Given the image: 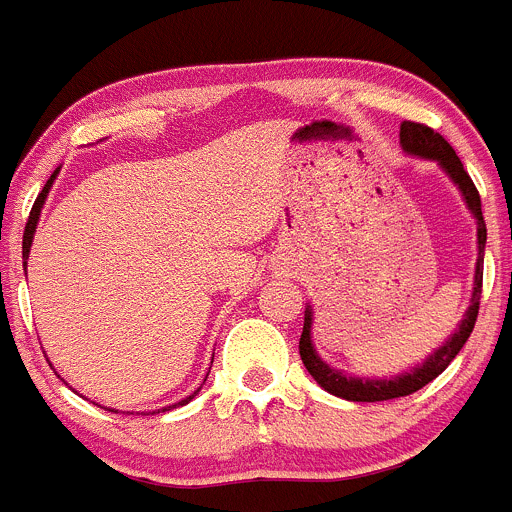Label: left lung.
I'll use <instances>...</instances> for the list:
<instances>
[{
	"instance_id": "left-lung-1",
	"label": "left lung",
	"mask_w": 512,
	"mask_h": 512,
	"mask_svg": "<svg viewBox=\"0 0 512 512\" xmlns=\"http://www.w3.org/2000/svg\"><path fill=\"white\" fill-rule=\"evenodd\" d=\"M400 145L408 155H418L423 160H435L445 172H448L450 180L458 185V190L463 192V200L468 205V210L473 212L475 220H478V265H475V285H473V297H470V307L465 310L463 320H460L458 330L453 337H448V342L438 347L423 365L413 367L410 372H403L398 377H390V380H367V377H350L342 375L340 370H332L320 355H317L315 345H312L310 327H312V310H305V325H302L300 335V357L305 362L307 372L317 380L320 388H325L327 393L337 395V398L352 400V403H380V400H393V398H405V395L418 393L420 388H425L428 382H433L450 362L455 360L463 345L468 342L470 332H473L475 320H478L480 310V295H483V255H485V240H488V230H485L483 210H480V195L478 187L473 185L470 175L465 172L463 162L455 155L453 147L448 145L443 135L428 127V124L420 122H403L400 124Z\"/></svg>"
}]
</instances>
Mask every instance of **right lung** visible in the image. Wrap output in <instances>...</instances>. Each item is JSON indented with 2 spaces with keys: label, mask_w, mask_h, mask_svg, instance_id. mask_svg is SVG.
I'll return each instance as SVG.
<instances>
[{
  "label": "right lung",
  "mask_w": 512,
  "mask_h": 512,
  "mask_svg": "<svg viewBox=\"0 0 512 512\" xmlns=\"http://www.w3.org/2000/svg\"><path fill=\"white\" fill-rule=\"evenodd\" d=\"M57 175H59V167H57V170H54V175L49 177V180H47V185H44V190L39 192V195H37V200H34V205H32V212H29V220H27V227H24V237H22V257H24V272H27V257H29V247H32V240H34V230H37L39 212H42V205H44V200H47V195H49V187H52V182L57 180ZM200 390H202V388H197L195 393L190 395V398L180 400V403L170 405V408H180V405H187V403H190L192 398H195L197 393H200ZM170 408H162V410H170Z\"/></svg>",
  "instance_id": "add662e5"
}]
</instances>
